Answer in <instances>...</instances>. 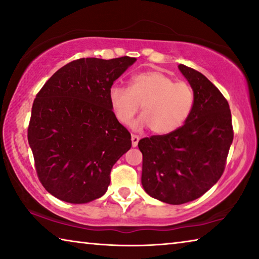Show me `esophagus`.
I'll use <instances>...</instances> for the list:
<instances>
[{"instance_id":"34e87169","label":"esophagus","mask_w":259,"mask_h":259,"mask_svg":"<svg viewBox=\"0 0 259 259\" xmlns=\"http://www.w3.org/2000/svg\"><path fill=\"white\" fill-rule=\"evenodd\" d=\"M139 137L137 135H131V143H133V147H136L138 145Z\"/></svg>"}]
</instances>
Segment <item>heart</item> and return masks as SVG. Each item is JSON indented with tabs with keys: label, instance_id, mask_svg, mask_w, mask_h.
<instances>
[{
	"label": "heart",
	"instance_id": "obj_1",
	"mask_svg": "<svg viewBox=\"0 0 259 259\" xmlns=\"http://www.w3.org/2000/svg\"><path fill=\"white\" fill-rule=\"evenodd\" d=\"M108 102L121 124H128L142 105L143 115L134 128L150 126L153 134L168 135L187 120L194 105V93L187 83L175 82L163 72L147 71L133 76L128 89L112 85Z\"/></svg>",
	"mask_w": 259,
	"mask_h": 259
}]
</instances>
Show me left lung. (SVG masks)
<instances>
[{"label": "left lung", "mask_w": 259, "mask_h": 259, "mask_svg": "<svg viewBox=\"0 0 259 259\" xmlns=\"http://www.w3.org/2000/svg\"><path fill=\"white\" fill-rule=\"evenodd\" d=\"M194 93L184 125L171 134L139 140L142 185L148 195L169 204L200 198L224 172L233 142L227 100L203 74L179 65Z\"/></svg>", "instance_id": "1"}]
</instances>
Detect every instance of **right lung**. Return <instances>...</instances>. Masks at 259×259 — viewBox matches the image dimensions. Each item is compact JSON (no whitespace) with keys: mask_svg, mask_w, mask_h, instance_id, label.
Listing matches in <instances>:
<instances>
[{"mask_svg":"<svg viewBox=\"0 0 259 259\" xmlns=\"http://www.w3.org/2000/svg\"><path fill=\"white\" fill-rule=\"evenodd\" d=\"M136 58H81L58 69L36 95L28 144L43 187L68 203L106 193L111 170L131 135L111 108L108 91Z\"/></svg>","mask_w":259,"mask_h":259,"instance_id":"obj_1","label":"right lung"}]
</instances>
